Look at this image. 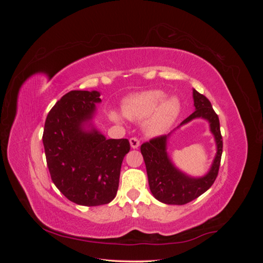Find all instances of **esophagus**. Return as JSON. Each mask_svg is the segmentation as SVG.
Here are the masks:
<instances>
[{"label": "esophagus", "instance_id": "esophagus-1", "mask_svg": "<svg viewBox=\"0 0 263 263\" xmlns=\"http://www.w3.org/2000/svg\"><path fill=\"white\" fill-rule=\"evenodd\" d=\"M129 142H130V146H132V148H134V149L138 148V147H139V145H140V141H139V139H138V138H136V137H133V138H130V139H129Z\"/></svg>", "mask_w": 263, "mask_h": 263}]
</instances>
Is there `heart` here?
Returning a JSON list of instances; mask_svg holds the SVG:
<instances>
[{"label":"heart","mask_w":263,"mask_h":263,"mask_svg":"<svg viewBox=\"0 0 263 263\" xmlns=\"http://www.w3.org/2000/svg\"><path fill=\"white\" fill-rule=\"evenodd\" d=\"M163 99L164 93L161 91H147L135 94L125 100L123 113L134 121H141L149 116L146 122L147 132L149 134L162 133L171 126L180 110L178 99L171 98L163 102ZM112 117L115 121L122 119L116 113H113Z\"/></svg>","instance_id":"1"}]
</instances>
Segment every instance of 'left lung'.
Masks as SVG:
<instances>
[{"label":"left lung","instance_id":"1","mask_svg":"<svg viewBox=\"0 0 263 263\" xmlns=\"http://www.w3.org/2000/svg\"><path fill=\"white\" fill-rule=\"evenodd\" d=\"M193 99L195 110L181 125L186 124L194 118L202 117L208 119L211 126V132L214 134L217 145V154L214 159L210 172L203 178H190L179 171L172 164L166 155V140L169 135L158 136L140 146L141 155L144 157L148 174V182L151 193L165 204L184 205L195 200L205 193L216 180L220 165L222 154V137L220 134L218 115L215 113L210 100L205 95L193 90Z\"/></svg>","mask_w":263,"mask_h":263}]
</instances>
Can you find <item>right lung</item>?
I'll return each mask as SVG.
<instances>
[{
	"mask_svg": "<svg viewBox=\"0 0 263 263\" xmlns=\"http://www.w3.org/2000/svg\"><path fill=\"white\" fill-rule=\"evenodd\" d=\"M98 91H70L55 103L45 122L43 142L52 182L69 201L84 206L109 203L116 196L128 139H106L85 130Z\"/></svg>",
	"mask_w": 263,
	"mask_h": 263,
	"instance_id": "obj_1",
	"label": "right lung"
}]
</instances>
